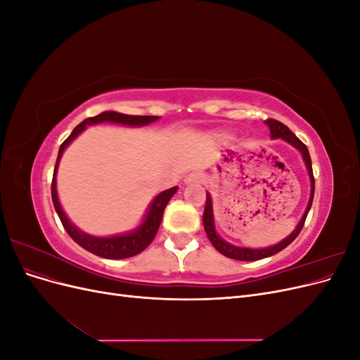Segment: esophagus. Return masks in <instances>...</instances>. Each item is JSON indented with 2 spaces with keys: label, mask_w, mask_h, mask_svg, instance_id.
Returning a JSON list of instances; mask_svg holds the SVG:
<instances>
[{
  "label": "esophagus",
  "mask_w": 360,
  "mask_h": 360,
  "mask_svg": "<svg viewBox=\"0 0 360 360\" xmlns=\"http://www.w3.org/2000/svg\"><path fill=\"white\" fill-rule=\"evenodd\" d=\"M184 183H186V184H198V183H202L201 172L193 171V172L188 174L186 179H184Z\"/></svg>",
  "instance_id": "obj_1"
}]
</instances>
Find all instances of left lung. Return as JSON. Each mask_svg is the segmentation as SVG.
<instances>
[{
    "label": "left lung",
    "instance_id": "obj_1",
    "mask_svg": "<svg viewBox=\"0 0 360 360\" xmlns=\"http://www.w3.org/2000/svg\"><path fill=\"white\" fill-rule=\"evenodd\" d=\"M266 124L269 126L270 129V136L271 138H281L287 141L288 144H291L292 147H296L302 156H303V160H304V165H307L308 168V172H309V179H311V197H309V202H308V207L307 210H304L303 216L300 222L297 224L296 230H294L287 238H284V240L279 242L278 245L275 246H270V248H264V249H249V248H238V246H234V245H230L226 243L225 240H222V238L216 234V230H214V219H213V209H212V198L210 195L207 193V200H205V207H204V214H202V224H204V230L207 233V237H209V240L212 242V245L216 248V250H219V252L228 258H233V259H238V261H257V259H261V258H267V257H271L275 255L278 252H281L282 249H285L294 238H296L299 236V233L302 231V228L304 225V221H307V216L309 213V209L312 205V200H314V189H315V181H314V174H312V163H311V156H309V151H308V147L304 146L302 141L294 135L291 130L284 124L278 122V120H274V118H269L266 120Z\"/></svg>",
    "mask_w": 360,
    "mask_h": 360
}]
</instances>
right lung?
Wrapping results in <instances>:
<instances>
[{
  "instance_id": "obj_1",
  "label": "right lung",
  "mask_w": 360,
  "mask_h": 360,
  "mask_svg": "<svg viewBox=\"0 0 360 360\" xmlns=\"http://www.w3.org/2000/svg\"><path fill=\"white\" fill-rule=\"evenodd\" d=\"M158 118L159 117H156V115H127V114H120V112H114V111H105L99 115L84 120L82 123H79L73 129V132L69 135V138L60 146L56 169H53V176H52V188H51L53 207H56V212L60 217L64 230L68 231V234L81 248H84L85 250H89V252H91L97 257H103V258H110V259H122V258H129V257H134V255H138L139 252H143V250L151 242H153V238L159 230L163 210H165V207H167L168 201L171 200L172 195L177 192V186H174L168 191H163L158 195V197L153 200V202L150 204V209L147 212L144 222L141 224L132 233L122 234V236H112V237H94V236H90V234L82 233L81 230H78V228H76L68 219L66 213L63 212L61 205H60L58 195H57L56 176H57L58 162L61 159L63 151L76 136L82 132L86 126H90V124L110 122V123H118V124H126V126H146L148 123L156 122Z\"/></svg>"
}]
</instances>
